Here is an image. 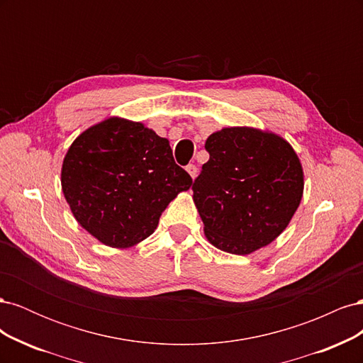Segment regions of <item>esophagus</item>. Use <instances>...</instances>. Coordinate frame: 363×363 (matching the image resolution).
Returning <instances> with one entry per match:
<instances>
[{
	"instance_id": "esophagus-1",
	"label": "esophagus",
	"mask_w": 363,
	"mask_h": 363,
	"mask_svg": "<svg viewBox=\"0 0 363 363\" xmlns=\"http://www.w3.org/2000/svg\"><path fill=\"white\" fill-rule=\"evenodd\" d=\"M186 171H188V172H189V175H191V177H192V179H195V177H196V172H199V168H196L194 163H189V164H188V167H186Z\"/></svg>"
}]
</instances>
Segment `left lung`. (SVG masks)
I'll return each mask as SVG.
<instances>
[{
  "label": "left lung",
  "instance_id": "1",
  "mask_svg": "<svg viewBox=\"0 0 363 363\" xmlns=\"http://www.w3.org/2000/svg\"><path fill=\"white\" fill-rule=\"evenodd\" d=\"M204 147L211 157L192 191L208 242L239 256L272 242L303 196V168L294 148L250 127L219 130Z\"/></svg>",
  "mask_w": 363,
  "mask_h": 363
}]
</instances>
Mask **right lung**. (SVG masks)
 <instances>
[{
	"mask_svg": "<svg viewBox=\"0 0 363 363\" xmlns=\"http://www.w3.org/2000/svg\"><path fill=\"white\" fill-rule=\"evenodd\" d=\"M191 184L168 139L121 118L83 131L62 167V191L75 219L113 248L148 238L167 206Z\"/></svg>",
	"mask_w": 363,
	"mask_h": 363,
	"instance_id": "obj_1",
	"label": "right lung"
}]
</instances>
